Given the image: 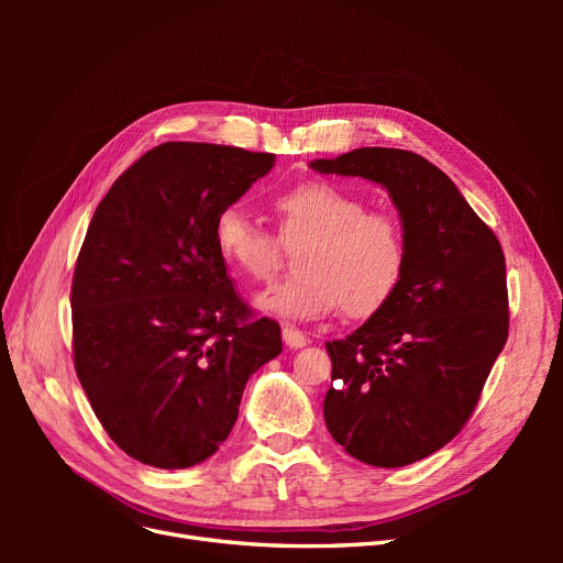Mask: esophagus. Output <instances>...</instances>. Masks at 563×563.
I'll return each instance as SVG.
<instances>
[{"instance_id":"1","label":"esophagus","mask_w":563,"mask_h":563,"mask_svg":"<svg viewBox=\"0 0 563 563\" xmlns=\"http://www.w3.org/2000/svg\"><path fill=\"white\" fill-rule=\"evenodd\" d=\"M282 335H284V343L291 347V350H300V347H305L310 343L308 340V335H305L302 331H298V329H294V327H286L284 331H282Z\"/></svg>"}]
</instances>
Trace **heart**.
<instances>
[{
	"instance_id": "1",
	"label": "heart",
	"mask_w": 563,
	"mask_h": 563,
	"mask_svg": "<svg viewBox=\"0 0 563 563\" xmlns=\"http://www.w3.org/2000/svg\"><path fill=\"white\" fill-rule=\"evenodd\" d=\"M279 235L286 244L308 242L296 258L300 275L269 286L258 308L286 321H312L338 305L347 317H371L391 300L408 265L401 220L368 211V201L333 180H305L275 199ZM213 240L240 275L267 282L284 246L246 211L228 207L213 223Z\"/></svg>"
}]
</instances>
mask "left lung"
Returning a JSON list of instances; mask_svg holds the SVG:
<instances>
[{"mask_svg": "<svg viewBox=\"0 0 563 563\" xmlns=\"http://www.w3.org/2000/svg\"><path fill=\"white\" fill-rule=\"evenodd\" d=\"M314 172L387 187L408 240L391 300L327 343L331 437L376 467H404L446 446L479 404L509 333L505 253L453 180L408 150L360 147Z\"/></svg>", "mask_w": 563, "mask_h": 563, "instance_id": "1", "label": "left lung"}]
</instances>
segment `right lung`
Segmentation results:
<instances>
[{
  "label": "right lung",
  "instance_id": "obj_1",
  "mask_svg": "<svg viewBox=\"0 0 563 563\" xmlns=\"http://www.w3.org/2000/svg\"><path fill=\"white\" fill-rule=\"evenodd\" d=\"M275 155L162 143L98 203L73 277V356L96 418L143 465L185 470L232 432L279 323L240 298L218 253L220 211Z\"/></svg>",
  "mask_w": 563,
  "mask_h": 563
}]
</instances>
